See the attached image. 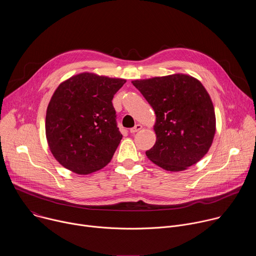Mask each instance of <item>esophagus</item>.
I'll list each match as a JSON object with an SVG mask.
<instances>
[{
	"label": "esophagus",
	"instance_id": "34e87169",
	"mask_svg": "<svg viewBox=\"0 0 256 256\" xmlns=\"http://www.w3.org/2000/svg\"><path fill=\"white\" fill-rule=\"evenodd\" d=\"M142 128V126L140 124H136L134 128H132L130 130V134H134V132L140 130Z\"/></svg>",
	"mask_w": 256,
	"mask_h": 256
}]
</instances>
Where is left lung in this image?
<instances>
[{
	"mask_svg": "<svg viewBox=\"0 0 256 256\" xmlns=\"http://www.w3.org/2000/svg\"><path fill=\"white\" fill-rule=\"evenodd\" d=\"M154 109L156 142L147 157L167 171H184L210 150L214 109L202 84L186 74L132 81Z\"/></svg>",
	"mask_w": 256,
	"mask_h": 256,
	"instance_id": "left-lung-1",
	"label": "left lung"
}]
</instances>
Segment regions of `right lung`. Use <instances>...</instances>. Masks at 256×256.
<instances>
[{
  "label": "right lung",
  "mask_w": 256,
  "mask_h": 256,
  "mask_svg": "<svg viewBox=\"0 0 256 256\" xmlns=\"http://www.w3.org/2000/svg\"><path fill=\"white\" fill-rule=\"evenodd\" d=\"M126 82L85 72L58 85L46 109V134L62 166L86 175L112 161L122 138L112 101Z\"/></svg>",
  "instance_id": "1"
}]
</instances>
